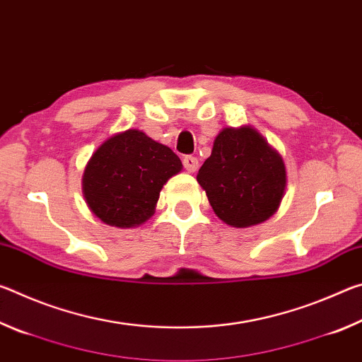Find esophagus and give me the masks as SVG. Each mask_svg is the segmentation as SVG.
Listing matches in <instances>:
<instances>
[{"instance_id": "34e87169", "label": "esophagus", "mask_w": 362, "mask_h": 362, "mask_svg": "<svg viewBox=\"0 0 362 362\" xmlns=\"http://www.w3.org/2000/svg\"><path fill=\"white\" fill-rule=\"evenodd\" d=\"M183 166L188 170V173H196L199 168V163H198V158H194L192 155H188L183 158Z\"/></svg>"}]
</instances>
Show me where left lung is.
I'll return each instance as SVG.
<instances>
[{
  "label": "left lung",
  "instance_id": "8db88e82",
  "mask_svg": "<svg viewBox=\"0 0 362 362\" xmlns=\"http://www.w3.org/2000/svg\"><path fill=\"white\" fill-rule=\"evenodd\" d=\"M196 180L216 216L235 228L274 216L287 187L283 156L252 126L223 127Z\"/></svg>",
  "mask_w": 362,
  "mask_h": 362
}]
</instances>
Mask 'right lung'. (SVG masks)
<instances>
[{
	"label": "right lung",
	"instance_id": "1",
	"mask_svg": "<svg viewBox=\"0 0 362 362\" xmlns=\"http://www.w3.org/2000/svg\"><path fill=\"white\" fill-rule=\"evenodd\" d=\"M183 169L169 146L139 129L107 139L86 164L83 196L97 218L110 226L132 228L156 209L163 187Z\"/></svg>",
	"mask_w": 362,
	"mask_h": 362
}]
</instances>
